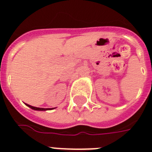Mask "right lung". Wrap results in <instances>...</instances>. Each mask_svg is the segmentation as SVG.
<instances>
[{"label": "right lung", "mask_w": 152, "mask_h": 152, "mask_svg": "<svg viewBox=\"0 0 152 152\" xmlns=\"http://www.w3.org/2000/svg\"><path fill=\"white\" fill-rule=\"evenodd\" d=\"M28 107H29L30 108H32L33 110H37V111H46V110H49V108H41V107H33V106H31L29 104H26Z\"/></svg>", "instance_id": "right-lung-1"}]
</instances>
